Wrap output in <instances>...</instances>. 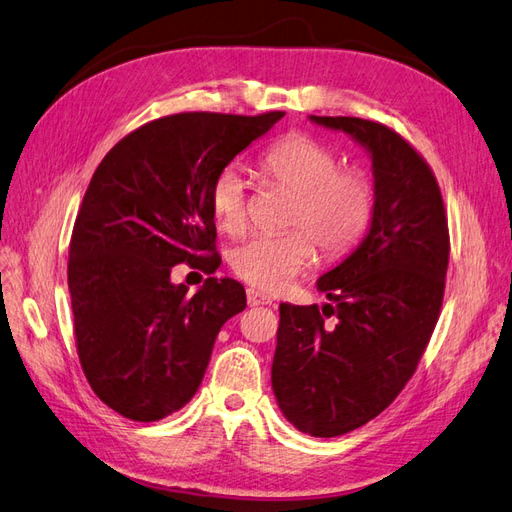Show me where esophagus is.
Wrapping results in <instances>:
<instances>
[{
	"instance_id": "obj_1",
	"label": "esophagus",
	"mask_w": 512,
	"mask_h": 512,
	"mask_svg": "<svg viewBox=\"0 0 512 512\" xmlns=\"http://www.w3.org/2000/svg\"><path fill=\"white\" fill-rule=\"evenodd\" d=\"M247 303H250L252 308L254 306H267V303H271V297L265 295V293H260L258 288H247Z\"/></svg>"
}]
</instances>
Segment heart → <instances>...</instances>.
I'll use <instances>...</instances> for the list:
<instances>
[{"label": "heart", "mask_w": 512, "mask_h": 512, "mask_svg": "<svg viewBox=\"0 0 512 512\" xmlns=\"http://www.w3.org/2000/svg\"><path fill=\"white\" fill-rule=\"evenodd\" d=\"M267 181L293 191L284 226L278 234H256L234 247L230 267L239 280L275 293L314 260V244L323 256L336 258L364 237L375 211V185L359 168H340V155L319 137L288 133L258 157ZM215 224L228 234L247 226L245 178L226 168L211 185Z\"/></svg>", "instance_id": "heart-1"}]
</instances>
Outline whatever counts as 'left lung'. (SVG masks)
Masks as SVG:
<instances>
[{
  "label": "left lung",
  "instance_id": "1",
  "mask_svg": "<svg viewBox=\"0 0 512 512\" xmlns=\"http://www.w3.org/2000/svg\"><path fill=\"white\" fill-rule=\"evenodd\" d=\"M310 120L368 150L375 211L362 243L316 282L329 303H280L271 385L301 433L336 437L377 418L416 372L444 301L450 237L435 174L396 131L349 116Z\"/></svg>",
  "mask_w": 512,
  "mask_h": 512
}]
</instances>
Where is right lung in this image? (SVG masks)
I'll return each instance as SVG.
<instances>
[{
  "label": "right lung",
  "instance_id": "obj_1",
  "mask_svg": "<svg viewBox=\"0 0 512 512\" xmlns=\"http://www.w3.org/2000/svg\"><path fill=\"white\" fill-rule=\"evenodd\" d=\"M284 112L174 114L109 150L75 219L68 250L77 353L94 394L120 416L155 422L198 392L219 329L245 310V288L206 278L187 293L178 262L215 273L211 185Z\"/></svg>",
  "mask_w": 512,
  "mask_h": 512
}]
</instances>
